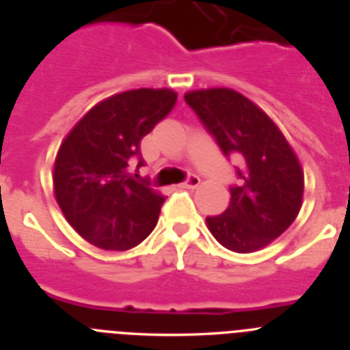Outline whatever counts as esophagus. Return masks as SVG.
I'll return each mask as SVG.
<instances>
[{"instance_id": "esophagus-1", "label": "esophagus", "mask_w": 350, "mask_h": 350, "mask_svg": "<svg viewBox=\"0 0 350 350\" xmlns=\"http://www.w3.org/2000/svg\"><path fill=\"white\" fill-rule=\"evenodd\" d=\"M200 183H201L200 176L190 175V176H188V178H187V182H183L182 185H180V187H182V188H188V190H195V188L198 187Z\"/></svg>"}]
</instances>
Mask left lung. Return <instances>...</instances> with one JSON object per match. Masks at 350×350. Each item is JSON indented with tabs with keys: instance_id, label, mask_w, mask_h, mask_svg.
Segmentation results:
<instances>
[{
	"instance_id": "1",
	"label": "left lung",
	"mask_w": 350,
	"mask_h": 350,
	"mask_svg": "<svg viewBox=\"0 0 350 350\" xmlns=\"http://www.w3.org/2000/svg\"><path fill=\"white\" fill-rule=\"evenodd\" d=\"M185 101L226 157L239 162V185L231 187L223 215L206 217L209 232L237 254L267 247L301 209L305 176L297 154L265 111L236 90H195Z\"/></svg>"
}]
</instances>
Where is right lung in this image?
Instances as JSON below:
<instances>
[{
	"mask_svg": "<svg viewBox=\"0 0 350 350\" xmlns=\"http://www.w3.org/2000/svg\"><path fill=\"white\" fill-rule=\"evenodd\" d=\"M168 88L122 92L94 105L60 144L53 195L75 231L105 250H129L154 231L163 198L135 182L141 141L175 106Z\"/></svg>",
	"mask_w": 350,
	"mask_h": 350,
	"instance_id": "1",
	"label": "right lung"
}]
</instances>
